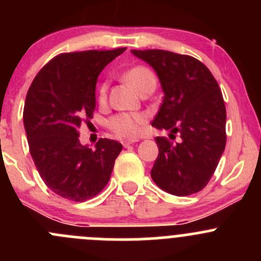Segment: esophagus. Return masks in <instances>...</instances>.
<instances>
[{"label": "esophagus", "instance_id": "34e87169", "mask_svg": "<svg viewBox=\"0 0 261 261\" xmlns=\"http://www.w3.org/2000/svg\"><path fill=\"white\" fill-rule=\"evenodd\" d=\"M136 141H138V140H125V141H123V143H122V145L125 146V147H128L130 145H133L134 143H136Z\"/></svg>", "mask_w": 261, "mask_h": 261}]
</instances>
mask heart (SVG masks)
I'll return each mask as SVG.
<instances>
[{
	"label": "heart",
	"instance_id": "b5f03b06",
	"mask_svg": "<svg viewBox=\"0 0 261 261\" xmlns=\"http://www.w3.org/2000/svg\"><path fill=\"white\" fill-rule=\"evenodd\" d=\"M126 81L133 84L139 92L149 82L155 81L154 73L145 65H136L128 69L125 74ZM107 82L101 84L98 91V99L101 103H105L107 99ZM146 116L144 114H131V112H120L116 114L107 121V127L115 133L116 135L123 138H134L140 131V126L145 122Z\"/></svg>",
	"mask_w": 261,
	"mask_h": 261
}]
</instances>
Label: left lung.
<instances>
[{
  "label": "left lung",
  "mask_w": 261,
  "mask_h": 261,
  "mask_svg": "<svg viewBox=\"0 0 261 261\" xmlns=\"http://www.w3.org/2000/svg\"><path fill=\"white\" fill-rule=\"evenodd\" d=\"M159 77L164 99L151 125L178 134L179 143L155 138L159 155L151 178L174 196H189L207 186L226 146V107L208 68L189 55L160 49L131 50Z\"/></svg>",
  "instance_id": "left-lung-1"
}]
</instances>
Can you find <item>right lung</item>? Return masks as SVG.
<instances>
[{
    "label": "right lung",
    "instance_id": "add662e5",
    "mask_svg": "<svg viewBox=\"0 0 261 261\" xmlns=\"http://www.w3.org/2000/svg\"><path fill=\"white\" fill-rule=\"evenodd\" d=\"M125 50L63 53L41 68L29 88L23 126L30 154L46 187L63 198L84 202L109 183L121 143L99 139L92 150L78 136L96 109L99 73Z\"/></svg>",
    "mask_w": 261,
    "mask_h": 261
}]
</instances>
